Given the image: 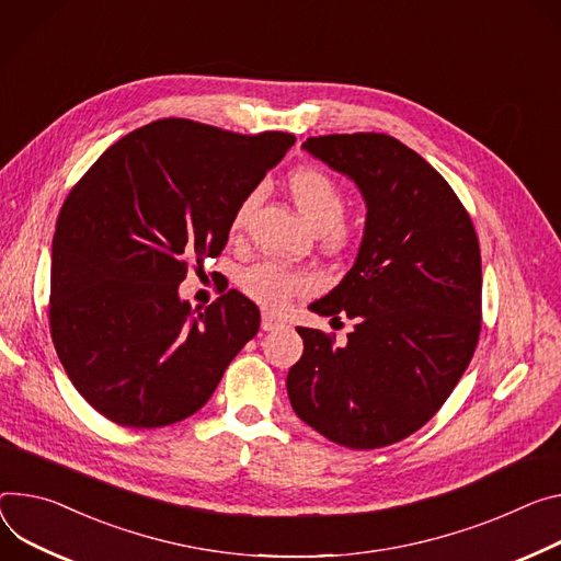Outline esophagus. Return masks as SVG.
<instances>
[{
	"label": "esophagus",
	"mask_w": 561,
	"mask_h": 561,
	"mask_svg": "<svg viewBox=\"0 0 561 561\" xmlns=\"http://www.w3.org/2000/svg\"><path fill=\"white\" fill-rule=\"evenodd\" d=\"M286 324V320L277 313H271V311H264L262 313V329L264 331H275V329H282Z\"/></svg>",
	"instance_id": "esophagus-1"
}]
</instances>
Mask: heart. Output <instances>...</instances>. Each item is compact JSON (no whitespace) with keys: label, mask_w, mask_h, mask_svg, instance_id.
<instances>
[{"label":"heart","mask_w":561,"mask_h":561,"mask_svg":"<svg viewBox=\"0 0 561 561\" xmlns=\"http://www.w3.org/2000/svg\"><path fill=\"white\" fill-rule=\"evenodd\" d=\"M288 192L295 201L297 210L318 232H327L331 241H340L344 237L340 219L346 208V198L342 187L329 174L309 168L297 170L288 176ZM254 203H257V194H248L239 203L230 224L232 234H237L243 228ZM241 286L252 299L264 304V307L279 309L295 293L307 290L311 286V277L277 262H264L243 273Z\"/></svg>","instance_id":"b5f03b06"}]
</instances>
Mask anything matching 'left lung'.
<instances>
[{
    "instance_id": "left-lung-1",
    "label": "left lung",
    "mask_w": 561,
    "mask_h": 561,
    "mask_svg": "<svg viewBox=\"0 0 561 561\" xmlns=\"http://www.w3.org/2000/svg\"><path fill=\"white\" fill-rule=\"evenodd\" d=\"M301 149L355 183L367 217L351 271L309 307L355 327L340 346L322 331L297 329L304 353L288 371V398L329 440L385 447L421 430L472 360L479 239L449 183L400 140L331 134Z\"/></svg>"
}]
</instances>
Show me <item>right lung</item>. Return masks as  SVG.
Wrapping results in <instances>:
<instances>
[{"instance_id": "right-lung-1", "label": "right lung", "mask_w": 561, "mask_h": 561, "mask_svg": "<svg viewBox=\"0 0 561 561\" xmlns=\"http://www.w3.org/2000/svg\"><path fill=\"white\" fill-rule=\"evenodd\" d=\"M293 134L243 136L183 118L149 123L100 157L67 196L50 250V337L80 396L125 427L179 423L215 393L260 331L228 290L181 299L190 262L217 257L239 203Z\"/></svg>"}]
</instances>
